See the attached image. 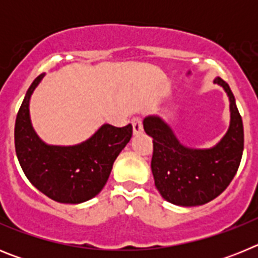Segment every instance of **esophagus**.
<instances>
[{
    "mask_svg": "<svg viewBox=\"0 0 258 258\" xmlns=\"http://www.w3.org/2000/svg\"><path fill=\"white\" fill-rule=\"evenodd\" d=\"M132 125H133V133L134 134H138L143 131L142 120H141V117H138V116H136V117L132 118Z\"/></svg>",
    "mask_w": 258,
    "mask_h": 258,
    "instance_id": "esophagus-1",
    "label": "esophagus"
}]
</instances>
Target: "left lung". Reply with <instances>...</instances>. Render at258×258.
Returning a JSON list of instances; mask_svg holds the SVG:
<instances>
[{"mask_svg": "<svg viewBox=\"0 0 258 258\" xmlns=\"http://www.w3.org/2000/svg\"><path fill=\"white\" fill-rule=\"evenodd\" d=\"M230 101V126L212 149H188L159 116L143 120L145 132L152 137L151 169L155 186L166 202L182 207L203 206L226 190L235 177L244 149L243 121L231 89L221 77Z\"/></svg>", "mask_w": 258, "mask_h": 258, "instance_id": "left-lung-1", "label": "left lung"}]
</instances>
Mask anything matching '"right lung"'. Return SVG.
Here are the masks:
<instances>
[{
    "mask_svg": "<svg viewBox=\"0 0 258 258\" xmlns=\"http://www.w3.org/2000/svg\"><path fill=\"white\" fill-rule=\"evenodd\" d=\"M44 77L32 83L15 121V151L23 172L50 199L79 204L97 197L104 187L113 161L133 134L132 124L102 125L88 141L75 146H50L38 138L29 118V99Z\"/></svg>",
    "mask_w": 258,
    "mask_h": 258,
    "instance_id": "1",
    "label": "right lung"
}]
</instances>
